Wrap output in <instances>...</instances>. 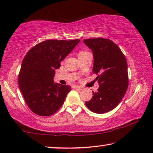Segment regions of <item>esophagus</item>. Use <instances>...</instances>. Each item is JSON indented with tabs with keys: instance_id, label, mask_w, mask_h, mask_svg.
I'll list each match as a JSON object with an SVG mask.
<instances>
[{
	"instance_id": "34e87169",
	"label": "esophagus",
	"mask_w": 153,
	"mask_h": 153,
	"mask_svg": "<svg viewBox=\"0 0 153 153\" xmlns=\"http://www.w3.org/2000/svg\"><path fill=\"white\" fill-rule=\"evenodd\" d=\"M74 88H76V89H79V90H82V87H81V86H79V85H75L74 87Z\"/></svg>"
}]
</instances>
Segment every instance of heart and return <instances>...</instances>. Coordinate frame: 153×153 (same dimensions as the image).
<instances>
[{"mask_svg": "<svg viewBox=\"0 0 153 153\" xmlns=\"http://www.w3.org/2000/svg\"><path fill=\"white\" fill-rule=\"evenodd\" d=\"M85 51H81V52H79V53H85Z\"/></svg>", "mask_w": 153, "mask_h": 153, "instance_id": "heart-1", "label": "heart"}]
</instances>
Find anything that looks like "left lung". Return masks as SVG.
<instances>
[{
  "instance_id": "left-lung-1",
  "label": "left lung",
  "mask_w": 153,
  "mask_h": 153,
  "mask_svg": "<svg viewBox=\"0 0 153 153\" xmlns=\"http://www.w3.org/2000/svg\"><path fill=\"white\" fill-rule=\"evenodd\" d=\"M93 53V72L98 76L99 88L87 107L96 114H104L116 108L123 99L128 85L125 56L114 42L102 37L83 39Z\"/></svg>"
}]
</instances>
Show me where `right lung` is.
I'll return each mask as SVG.
<instances>
[{
    "mask_svg": "<svg viewBox=\"0 0 153 153\" xmlns=\"http://www.w3.org/2000/svg\"><path fill=\"white\" fill-rule=\"evenodd\" d=\"M79 42L78 39L44 41L23 59L18 84L26 103L36 114L50 116L62 106L71 87L54 83L55 72Z\"/></svg>",
    "mask_w": 153,
    "mask_h": 153,
    "instance_id": "add662e5",
    "label": "right lung"
}]
</instances>
